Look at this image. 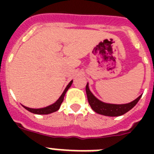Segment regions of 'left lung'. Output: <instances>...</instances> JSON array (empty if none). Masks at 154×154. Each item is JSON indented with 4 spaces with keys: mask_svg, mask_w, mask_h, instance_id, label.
<instances>
[{
    "mask_svg": "<svg viewBox=\"0 0 154 154\" xmlns=\"http://www.w3.org/2000/svg\"><path fill=\"white\" fill-rule=\"evenodd\" d=\"M71 84H72V82L68 85L67 87L65 88V89L64 90V92H63V94H61V96H60L57 101H56L54 104H53V105H49V106H47V107L42 108V109H31V108L25 107V106H24V107H25L28 111H29V112H32V113H35V114H49V113L56 112V111H57V110L59 109V108H60V105H61V103L63 102L65 93L67 92V90L70 87Z\"/></svg>",
    "mask_w": 154,
    "mask_h": 154,
    "instance_id": "left-lung-1",
    "label": "left lung"
}]
</instances>
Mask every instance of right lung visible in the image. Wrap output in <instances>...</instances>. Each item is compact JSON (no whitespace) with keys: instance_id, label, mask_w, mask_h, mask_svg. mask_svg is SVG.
<instances>
[{"instance_id":"right-lung-1","label":"right lung","mask_w":154,"mask_h":154,"mask_svg":"<svg viewBox=\"0 0 154 154\" xmlns=\"http://www.w3.org/2000/svg\"><path fill=\"white\" fill-rule=\"evenodd\" d=\"M85 90H86V94L88 97V101L92 109L99 114L109 116V117H117V116L125 114V112L131 109L132 108H134V105H136L140 99V97H137L135 101H132L129 104H125V105L107 104V103H104L97 100L90 92L88 85L85 87Z\"/></svg>"}]
</instances>
